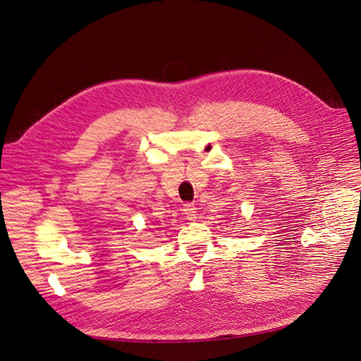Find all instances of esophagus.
Masks as SVG:
<instances>
[{
	"instance_id": "34e87169",
	"label": "esophagus",
	"mask_w": 361,
	"mask_h": 361,
	"mask_svg": "<svg viewBox=\"0 0 361 361\" xmlns=\"http://www.w3.org/2000/svg\"><path fill=\"white\" fill-rule=\"evenodd\" d=\"M182 210H183L186 219H188V221H195L197 219V207L194 206V203H185Z\"/></svg>"
}]
</instances>
